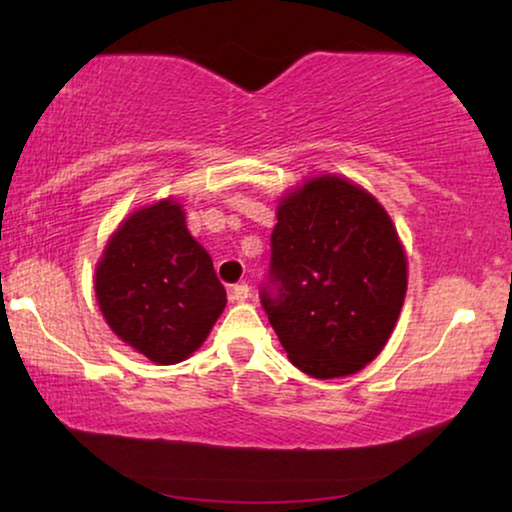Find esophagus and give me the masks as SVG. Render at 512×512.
Segmentation results:
<instances>
[{
	"mask_svg": "<svg viewBox=\"0 0 512 512\" xmlns=\"http://www.w3.org/2000/svg\"><path fill=\"white\" fill-rule=\"evenodd\" d=\"M249 296L251 291L247 284H237L233 286V291H230V300H233V303H244V300H249Z\"/></svg>",
	"mask_w": 512,
	"mask_h": 512,
	"instance_id": "obj_1",
	"label": "esophagus"
}]
</instances>
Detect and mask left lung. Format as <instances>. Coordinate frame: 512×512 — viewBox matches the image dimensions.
I'll use <instances>...</instances> for the list:
<instances>
[{
    "mask_svg": "<svg viewBox=\"0 0 512 512\" xmlns=\"http://www.w3.org/2000/svg\"><path fill=\"white\" fill-rule=\"evenodd\" d=\"M270 284L261 303L289 361L333 380L359 373L394 333L408 258L373 193L338 174L305 179L279 198Z\"/></svg>",
    "mask_w": 512,
    "mask_h": 512,
    "instance_id": "left-lung-1",
    "label": "left lung"
}]
</instances>
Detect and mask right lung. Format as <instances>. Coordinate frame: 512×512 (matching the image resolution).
I'll list each match as a JSON object with an SVG mask.
<instances>
[{
  "label": "right lung",
  "mask_w": 512,
  "mask_h": 512,
  "mask_svg": "<svg viewBox=\"0 0 512 512\" xmlns=\"http://www.w3.org/2000/svg\"><path fill=\"white\" fill-rule=\"evenodd\" d=\"M93 282L111 331L160 366L188 359L226 307L212 256L188 233L177 198L123 219L95 265Z\"/></svg>",
  "instance_id": "right-lung-1"
}]
</instances>
